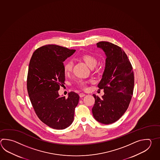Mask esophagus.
Returning a JSON list of instances; mask_svg holds the SVG:
<instances>
[{
  "label": "esophagus",
  "mask_w": 160,
  "mask_h": 160,
  "mask_svg": "<svg viewBox=\"0 0 160 160\" xmlns=\"http://www.w3.org/2000/svg\"><path fill=\"white\" fill-rule=\"evenodd\" d=\"M79 96H80V98H83V97H84L85 96V93H80L79 94Z\"/></svg>",
  "instance_id": "34e87169"
}]
</instances>
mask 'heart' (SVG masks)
Here are the masks:
<instances>
[{"instance_id":"b5f03b06","label":"heart","mask_w":160,"mask_h":160,"mask_svg":"<svg viewBox=\"0 0 160 160\" xmlns=\"http://www.w3.org/2000/svg\"><path fill=\"white\" fill-rule=\"evenodd\" d=\"M82 60L85 62L89 68H93L97 64L98 60L95 56L91 54H84L81 57ZM73 66V63L71 60H67L64 63L63 68L65 74H69L72 71ZM86 84V82L82 80H80L78 82V85L80 87H84Z\"/></svg>"}]
</instances>
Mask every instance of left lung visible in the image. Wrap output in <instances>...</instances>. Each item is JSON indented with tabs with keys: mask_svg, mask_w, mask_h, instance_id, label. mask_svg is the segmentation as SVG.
I'll use <instances>...</instances> for the list:
<instances>
[{
	"mask_svg": "<svg viewBox=\"0 0 160 160\" xmlns=\"http://www.w3.org/2000/svg\"><path fill=\"white\" fill-rule=\"evenodd\" d=\"M104 51L105 67L98 87L104 89L100 98L93 94V116L99 122L110 124L117 121L127 110L133 92L134 78L132 66L121 47L108 42L96 44Z\"/></svg>",
	"mask_w": 160,
	"mask_h": 160,
	"instance_id": "left-lung-1",
	"label": "left lung"
}]
</instances>
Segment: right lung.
<instances>
[{
	"instance_id": "add662e5",
	"label": "right lung",
	"mask_w": 160,
	"mask_h": 160,
	"mask_svg": "<svg viewBox=\"0 0 160 160\" xmlns=\"http://www.w3.org/2000/svg\"><path fill=\"white\" fill-rule=\"evenodd\" d=\"M75 51L46 45L33 52L29 62L27 87L30 101L40 120L53 129H65L74 119L79 96L71 92L67 98L60 97L58 91L65 81L63 62Z\"/></svg>"
}]
</instances>
